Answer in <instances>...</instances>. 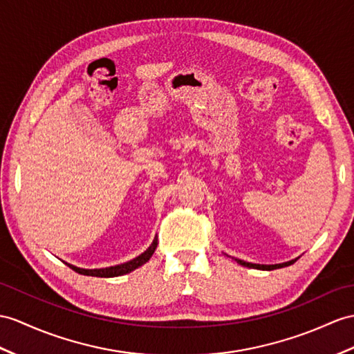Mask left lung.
Returning a JSON list of instances; mask_svg holds the SVG:
<instances>
[{"mask_svg":"<svg viewBox=\"0 0 354 354\" xmlns=\"http://www.w3.org/2000/svg\"><path fill=\"white\" fill-rule=\"evenodd\" d=\"M234 260L242 264L245 267H251V269H260V270H274V269H281V267H287V266H291L292 263L297 261L296 260H291V261H287V263H282V264H272V266H267V264H252V263H246V261H242V260H237V258H234Z\"/></svg>","mask_w":354,"mask_h":354,"instance_id":"8db88e82","label":"left lung"}]
</instances>
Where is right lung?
<instances>
[{"instance_id":"obj_1","label":"right lung","mask_w":354,"mask_h":354,"mask_svg":"<svg viewBox=\"0 0 354 354\" xmlns=\"http://www.w3.org/2000/svg\"><path fill=\"white\" fill-rule=\"evenodd\" d=\"M156 246H158V239L153 240L151 246L147 249V251L142 252L140 257L133 258V260L127 261L124 264H118V266H112V267H106V269H93V270H88V269H80V267H75L72 264L66 263L68 267H71L72 270H75L76 273H81V274H87V277H97V278H114V277H122V274H126L129 272H132L135 269H138V267H141L142 264L147 263L153 252L156 251Z\"/></svg>"}]
</instances>
